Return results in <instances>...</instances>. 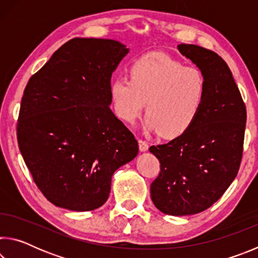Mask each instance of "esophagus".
<instances>
[{
	"label": "esophagus",
	"instance_id": "esophagus-1",
	"mask_svg": "<svg viewBox=\"0 0 258 258\" xmlns=\"http://www.w3.org/2000/svg\"><path fill=\"white\" fill-rule=\"evenodd\" d=\"M139 149L141 152H146L149 149V146H148V143L146 141H143V140H139Z\"/></svg>",
	"mask_w": 258,
	"mask_h": 258
}]
</instances>
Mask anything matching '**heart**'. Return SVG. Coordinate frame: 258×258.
<instances>
[{
	"mask_svg": "<svg viewBox=\"0 0 258 258\" xmlns=\"http://www.w3.org/2000/svg\"><path fill=\"white\" fill-rule=\"evenodd\" d=\"M131 80L117 77L110 83L116 115L132 124L147 104L146 127L164 138H175L198 118L206 99V78L199 68L160 52L134 61Z\"/></svg>",
	"mask_w": 258,
	"mask_h": 258,
	"instance_id": "obj_1",
	"label": "heart"
}]
</instances>
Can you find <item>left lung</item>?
<instances>
[{
  "mask_svg": "<svg viewBox=\"0 0 258 258\" xmlns=\"http://www.w3.org/2000/svg\"><path fill=\"white\" fill-rule=\"evenodd\" d=\"M177 49L204 74L206 99L186 132L149 148L160 163L150 195L160 212L184 216L211 207L237 176L247 115L232 73L220 55L194 44Z\"/></svg>",
  "mask_w": 258,
  "mask_h": 258,
  "instance_id": "obj_1",
  "label": "left lung"
}]
</instances>
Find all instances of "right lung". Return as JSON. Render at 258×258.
Wrapping results in <instances>:
<instances>
[{
  "instance_id": "add662e5",
  "label": "right lung",
  "mask_w": 258,
  "mask_h": 258,
  "mask_svg": "<svg viewBox=\"0 0 258 258\" xmlns=\"http://www.w3.org/2000/svg\"><path fill=\"white\" fill-rule=\"evenodd\" d=\"M128 51L115 40L75 37L26 86L19 149L34 182L55 206L101 207L112 174L138 155L134 135L109 108L111 75Z\"/></svg>"
}]
</instances>
